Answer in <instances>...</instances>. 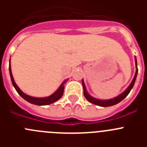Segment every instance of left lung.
Returning <instances> with one entry per match:
<instances>
[{
    "mask_svg": "<svg viewBox=\"0 0 147 147\" xmlns=\"http://www.w3.org/2000/svg\"><path fill=\"white\" fill-rule=\"evenodd\" d=\"M135 61H136V74H135L134 78L132 80V82L130 83V85H129V87L127 88V89L124 90L122 93H121L120 95H119L118 96L115 97V98H110V99H107V100H102V99H98V98H96L94 97L91 96L89 93H88L86 90V87H85V82L83 81V79L82 80V86H83V90H84V96L86 98V99L88 100V102H90V103L93 104V105H98L100 107H110V106H113V105H115L116 104L119 103L120 102H121L122 100L125 98L127 97V96L129 93L130 90H132V88L134 86V84L136 82V77H137L138 72V65H137V59L136 57H135Z\"/></svg>",
    "mask_w": 147,
    "mask_h": 147,
    "instance_id": "8db88e82",
    "label": "left lung"
}]
</instances>
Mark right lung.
I'll return each instance as SVG.
<instances>
[{
	"label": "right lung",
	"instance_id": "add662e5",
	"mask_svg": "<svg viewBox=\"0 0 147 147\" xmlns=\"http://www.w3.org/2000/svg\"><path fill=\"white\" fill-rule=\"evenodd\" d=\"M9 70L10 77H11V82H12L13 86L15 87L16 91L18 92V94L20 95L22 98H24L26 101H27V102H29V103L33 104V105H40V106H42V105H48L57 102V100H59V98L62 96V94H63L64 88H65L64 84L67 81V79L65 80V81L62 83V85L59 86V88H58V89L54 93H53V94H51V96H49L42 97V98H37V97L30 96H28V95L24 93L23 91H22L19 88V87L16 85V83H15V80H14V78H13L12 74H11L10 60H9Z\"/></svg>",
	"mask_w": 147,
	"mask_h": 147
}]
</instances>
